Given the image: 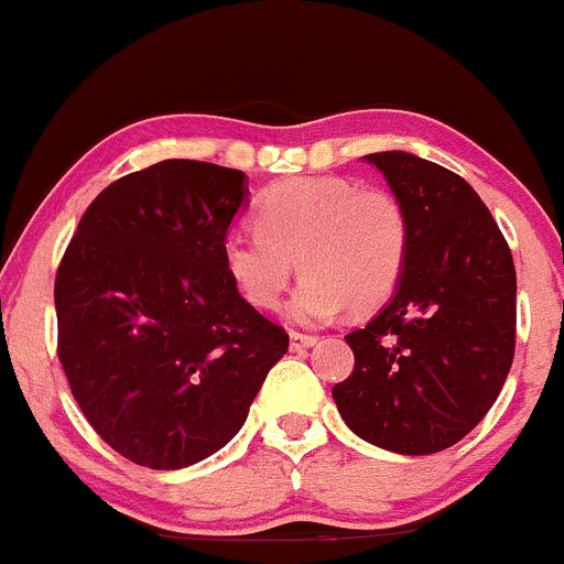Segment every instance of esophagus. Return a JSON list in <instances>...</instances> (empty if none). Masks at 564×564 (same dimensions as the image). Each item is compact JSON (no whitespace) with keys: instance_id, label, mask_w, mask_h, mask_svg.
I'll list each match as a JSON object with an SVG mask.
<instances>
[{"instance_id":"obj_1","label":"esophagus","mask_w":564,"mask_h":564,"mask_svg":"<svg viewBox=\"0 0 564 564\" xmlns=\"http://www.w3.org/2000/svg\"><path fill=\"white\" fill-rule=\"evenodd\" d=\"M289 339H291V349H304V347H313L315 341V336L313 334H302V332H291L289 334Z\"/></svg>"}]
</instances>
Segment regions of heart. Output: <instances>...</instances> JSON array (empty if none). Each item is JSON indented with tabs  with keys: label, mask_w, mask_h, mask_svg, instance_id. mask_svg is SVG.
<instances>
[{
	"label": "heart",
	"mask_w": 564,
	"mask_h": 564,
	"mask_svg": "<svg viewBox=\"0 0 564 564\" xmlns=\"http://www.w3.org/2000/svg\"><path fill=\"white\" fill-rule=\"evenodd\" d=\"M251 232H230L223 262L249 304L273 310L291 275H304L286 313L318 326L341 310L384 304L405 273L411 223L405 206L381 187L345 177H294L262 193Z\"/></svg>",
	"instance_id": "1"
}]
</instances>
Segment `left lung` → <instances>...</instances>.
Wrapping results in <instances>:
<instances>
[{
  "label": "left lung",
  "instance_id": "left-lung-1",
  "mask_svg": "<svg viewBox=\"0 0 564 564\" xmlns=\"http://www.w3.org/2000/svg\"><path fill=\"white\" fill-rule=\"evenodd\" d=\"M411 223L390 304L347 334L355 368L334 403L366 443L426 456L456 445L496 403L514 360L517 275L471 185L405 151L368 153Z\"/></svg>",
  "mask_w": 564,
  "mask_h": 564
}]
</instances>
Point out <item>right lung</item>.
Returning a JSON list of instances; mask_svg holds the SVG:
<instances>
[{
	"label": "right lung",
	"mask_w": 564,
	"mask_h": 564,
	"mask_svg": "<svg viewBox=\"0 0 564 564\" xmlns=\"http://www.w3.org/2000/svg\"><path fill=\"white\" fill-rule=\"evenodd\" d=\"M246 193L238 170L159 161L89 204L57 268L70 392L97 435L140 467L183 469L228 445L289 349L223 262Z\"/></svg>",
	"instance_id": "add662e5"
}]
</instances>
